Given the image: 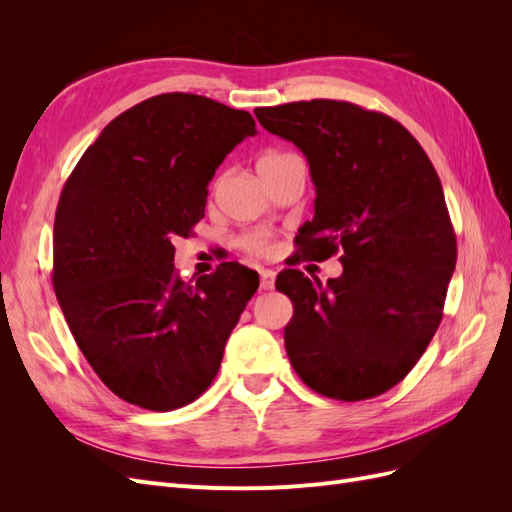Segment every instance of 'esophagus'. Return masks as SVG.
I'll use <instances>...</instances> for the list:
<instances>
[{"instance_id": "34e87169", "label": "esophagus", "mask_w": 512, "mask_h": 512, "mask_svg": "<svg viewBox=\"0 0 512 512\" xmlns=\"http://www.w3.org/2000/svg\"><path fill=\"white\" fill-rule=\"evenodd\" d=\"M275 286V273L271 269H260V288L271 290Z\"/></svg>"}]
</instances>
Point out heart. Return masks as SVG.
<instances>
[{"label": "heart", "instance_id": "b5f03b06", "mask_svg": "<svg viewBox=\"0 0 512 512\" xmlns=\"http://www.w3.org/2000/svg\"><path fill=\"white\" fill-rule=\"evenodd\" d=\"M297 160H299V158L292 156L290 151H284V149H267V151L262 153V156L258 158V162H256L258 175H260L262 181H267L271 175L277 173V170L288 166V164H292V162H297ZM239 245L243 247V250H245L247 254H252V256H265V254H269V250H271V237L267 235V232H260V230L247 232V235H243V237L239 239Z\"/></svg>", "mask_w": 512, "mask_h": 512}]
</instances>
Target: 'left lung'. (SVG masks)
<instances>
[{"label": "left lung", "instance_id": "left-lung-1", "mask_svg": "<svg viewBox=\"0 0 512 512\" xmlns=\"http://www.w3.org/2000/svg\"><path fill=\"white\" fill-rule=\"evenodd\" d=\"M260 126L297 145L316 185V215L297 254H339L344 273L322 286L284 269L292 301L288 359L309 389L342 401L382 395L408 376L436 335L457 262L440 177L393 117L344 100L256 108Z\"/></svg>", "mask_w": 512, "mask_h": 512}]
</instances>
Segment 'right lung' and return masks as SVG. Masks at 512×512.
<instances>
[{"label":"right lung","mask_w":512,"mask_h":512,"mask_svg":"<svg viewBox=\"0 0 512 512\" xmlns=\"http://www.w3.org/2000/svg\"><path fill=\"white\" fill-rule=\"evenodd\" d=\"M254 134L250 113L211 98L153 96L108 123L61 190L57 301L91 369L132 406L168 412L203 395L258 290L239 262L190 282L173 262L215 168Z\"/></svg>","instance_id":"add662e5"}]
</instances>
